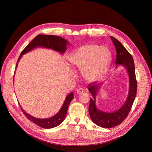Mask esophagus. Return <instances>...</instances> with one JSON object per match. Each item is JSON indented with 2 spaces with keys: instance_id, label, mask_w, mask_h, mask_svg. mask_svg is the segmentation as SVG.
I'll use <instances>...</instances> for the list:
<instances>
[{
  "instance_id": "esophagus-1",
  "label": "esophagus",
  "mask_w": 152,
  "mask_h": 152,
  "mask_svg": "<svg viewBox=\"0 0 152 152\" xmlns=\"http://www.w3.org/2000/svg\"><path fill=\"white\" fill-rule=\"evenodd\" d=\"M84 89H82V88H79V89L77 90V93L80 94H82V93H84Z\"/></svg>"
}]
</instances>
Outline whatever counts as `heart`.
<instances>
[{"mask_svg":"<svg viewBox=\"0 0 152 152\" xmlns=\"http://www.w3.org/2000/svg\"><path fill=\"white\" fill-rule=\"evenodd\" d=\"M110 53L104 46L89 44L76 49L68 60L75 68L82 70L86 79L94 81L103 77L110 63Z\"/></svg>","mask_w":152,"mask_h":152,"instance_id":"b5f03b06","label":"heart"}]
</instances>
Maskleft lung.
<instances>
[{
    "instance_id": "1",
    "label": "left lung",
    "mask_w": 152,
    "mask_h": 152,
    "mask_svg": "<svg viewBox=\"0 0 152 152\" xmlns=\"http://www.w3.org/2000/svg\"><path fill=\"white\" fill-rule=\"evenodd\" d=\"M112 42L115 47L117 52L116 66L122 65L126 67L129 79V89L127 100L122 107L117 111L107 113L98 110L96 105V92L99 88L100 84H96L94 82L88 85V89L93 98H91L89 107V113L90 117L96 125L104 128H110L115 127L121 124L129 113L137 92V81L135 74V67L134 59L131 54L124 47V45L119 41L110 37Z\"/></svg>"
}]
</instances>
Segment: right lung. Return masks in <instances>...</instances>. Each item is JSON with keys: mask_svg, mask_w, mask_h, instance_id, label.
<instances>
[{"mask_svg": "<svg viewBox=\"0 0 152 152\" xmlns=\"http://www.w3.org/2000/svg\"><path fill=\"white\" fill-rule=\"evenodd\" d=\"M69 42L66 40L64 39L59 36L51 35H38L31 40V42L27 45L23 50H22L20 56L19 58H18V62L16 63V66L18 61H19L20 58L22 56V55L30 51L31 50L37 47H42L45 48L51 49L56 50V51L63 54L66 51V50L67 49L66 45ZM73 93H71L66 96L65 102H64L62 107L61 108L60 110H59L58 113H56L54 116L52 117L44 119L34 117L33 116L30 115L28 113H26L25 111H24L21 106H20L23 113H24L26 117L29 119L30 121L42 128L50 129L59 126V124H61L63 122V121L65 120V118L67 113L68 105L70 103L71 101L73 99Z\"/></svg>", "mask_w": 152, "mask_h": 152, "instance_id": "add662e5", "label": "right lung"}]
</instances>
